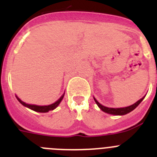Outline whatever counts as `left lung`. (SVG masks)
Segmentation results:
<instances>
[{
	"label": "left lung",
	"instance_id": "left-lung-1",
	"mask_svg": "<svg viewBox=\"0 0 157 157\" xmlns=\"http://www.w3.org/2000/svg\"><path fill=\"white\" fill-rule=\"evenodd\" d=\"M145 98V97L140 99L139 101H138L136 103H134V105H130V106L126 107V108H120V109H113V108H108V107L103 106V105H101V104L98 102L97 100L94 98V101H95L96 104L98 105V106L99 107L100 109L101 110L103 111V112H106V113H109V114H112V115H116V116H123V115H126L129 112H130L131 111L134 110V109H136L137 107L139 105V104L141 103V101H143V99Z\"/></svg>",
	"mask_w": 157,
	"mask_h": 157
}]
</instances>
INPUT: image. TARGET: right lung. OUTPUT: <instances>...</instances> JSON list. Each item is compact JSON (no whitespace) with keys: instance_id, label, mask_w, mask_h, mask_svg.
Returning a JSON list of instances; mask_svg holds the SVG:
<instances>
[{"instance_id":"obj_1","label":"right lung","mask_w":157,"mask_h":157,"mask_svg":"<svg viewBox=\"0 0 157 157\" xmlns=\"http://www.w3.org/2000/svg\"><path fill=\"white\" fill-rule=\"evenodd\" d=\"M63 96H64V94H63V95L61 96V98H59L58 101H56L55 103L52 104V105H47V106H38V105H28V104H26L25 102L22 101L21 100L18 98L17 96H16V98H17L18 101H19V102L23 105V106L27 107L28 109H31V110L35 111V112H48V111L53 110V109H56V107L59 105V104L60 103V101H62V99H63Z\"/></svg>"}]
</instances>
